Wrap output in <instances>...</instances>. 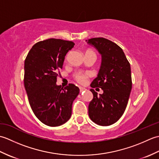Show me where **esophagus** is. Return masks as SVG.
<instances>
[{
    "label": "esophagus",
    "mask_w": 159,
    "mask_h": 159,
    "mask_svg": "<svg viewBox=\"0 0 159 159\" xmlns=\"http://www.w3.org/2000/svg\"><path fill=\"white\" fill-rule=\"evenodd\" d=\"M79 89H80V93L84 92V91H85V90H86L85 88H84V87H80Z\"/></svg>",
    "instance_id": "34e87169"
}]
</instances>
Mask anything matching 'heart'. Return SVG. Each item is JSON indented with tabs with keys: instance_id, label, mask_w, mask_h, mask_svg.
I'll use <instances>...</instances> for the list:
<instances>
[{
	"instance_id": "heart-1",
	"label": "heart",
	"mask_w": 159,
	"mask_h": 159,
	"mask_svg": "<svg viewBox=\"0 0 159 159\" xmlns=\"http://www.w3.org/2000/svg\"><path fill=\"white\" fill-rule=\"evenodd\" d=\"M94 55L96 56L95 55V52L92 50H87L85 51V55ZM89 76V74L87 73H76L74 74V79H76V80H77L78 82L80 83H86L87 80V78Z\"/></svg>"
}]
</instances>
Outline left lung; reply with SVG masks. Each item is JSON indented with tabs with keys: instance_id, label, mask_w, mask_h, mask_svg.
<instances>
[{
	"instance_id": "1",
	"label": "left lung",
	"mask_w": 159,
	"mask_h": 159,
	"mask_svg": "<svg viewBox=\"0 0 159 159\" xmlns=\"http://www.w3.org/2000/svg\"><path fill=\"white\" fill-rule=\"evenodd\" d=\"M86 41L102 56L100 70L91 87L101 88L103 93L98 96L90 89L93 98L89 104V116L98 125L109 126L119 120L126 108L132 89L130 65L116 43L103 38Z\"/></svg>"
}]
</instances>
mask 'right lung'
<instances>
[{
    "label": "right lung",
    "mask_w": 159,
    "mask_h": 159,
    "mask_svg": "<svg viewBox=\"0 0 159 159\" xmlns=\"http://www.w3.org/2000/svg\"><path fill=\"white\" fill-rule=\"evenodd\" d=\"M74 46L70 41L46 39L33 45L25 59L24 84L30 106L47 126H59L68 121L79 93L74 84L63 89L56 83L66 54Z\"/></svg>",
    "instance_id": "1"
}]
</instances>
